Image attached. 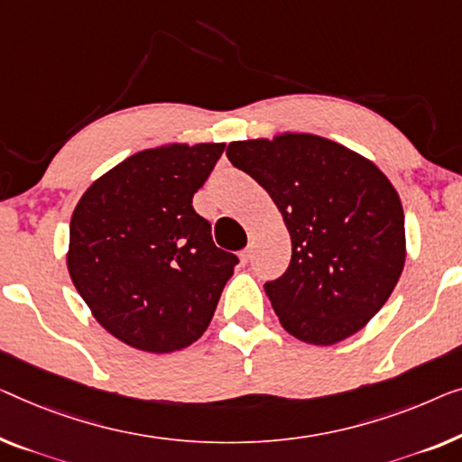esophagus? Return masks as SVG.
Listing matches in <instances>:
<instances>
[{
    "label": "esophagus",
    "mask_w": 462,
    "mask_h": 462,
    "mask_svg": "<svg viewBox=\"0 0 462 462\" xmlns=\"http://www.w3.org/2000/svg\"><path fill=\"white\" fill-rule=\"evenodd\" d=\"M239 258H242V263H244V264H245V263H250V258H252V250H250V245H247L245 250L239 252Z\"/></svg>",
    "instance_id": "34e87169"
}]
</instances>
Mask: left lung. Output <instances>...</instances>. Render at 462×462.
I'll return each instance as SVG.
<instances>
[{
    "instance_id": "8db88e82",
    "label": "left lung",
    "mask_w": 462,
    "mask_h": 462,
    "mask_svg": "<svg viewBox=\"0 0 462 462\" xmlns=\"http://www.w3.org/2000/svg\"><path fill=\"white\" fill-rule=\"evenodd\" d=\"M226 158L269 191L290 231V266L264 283L283 329L314 346L363 329L404 269V210L390 179L309 133L233 142Z\"/></svg>"
}]
</instances>
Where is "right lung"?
Listing matches in <instances>:
<instances>
[{
	"label": "right lung",
	"mask_w": 462,
	"mask_h": 462,
	"mask_svg": "<svg viewBox=\"0 0 462 462\" xmlns=\"http://www.w3.org/2000/svg\"><path fill=\"white\" fill-rule=\"evenodd\" d=\"M223 150L171 143L137 152L79 199L66 256L70 279L120 342L166 354L208 329L239 258L215 245L191 199Z\"/></svg>",
	"instance_id": "obj_1"
}]
</instances>
